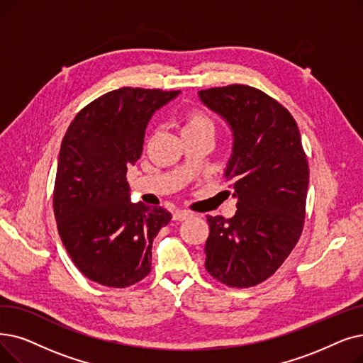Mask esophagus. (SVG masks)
I'll use <instances>...</instances> for the list:
<instances>
[{
	"label": "esophagus",
	"instance_id": "34e87169",
	"mask_svg": "<svg viewBox=\"0 0 363 363\" xmlns=\"http://www.w3.org/2000/svg\"><path fill=\"white\" fill-rule=\"evenodd\" d=\"M191 215H193L191 212L178 209V211H175V213H173V219H175V220H184V219H186V218H190Z\"/></svg>",
	"mask_w": 363,
	"mask_h": 363
}]
</instances>
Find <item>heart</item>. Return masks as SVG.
Listing matches in <instances>:
<instances>
[{
    "label": "heart",
    "mask_w": 363,
    "mask_h": 363,
    "mask_svg": "<svg viewBox=\"0 0 363 363\" xmlns=\"http://www.w3.org/2000/svg\"><path fill=\"white\" fill-rule=\"evenodd\" d=\"M203 128H211V121L203 113L197 111V109H191L188 111L184 120V129L182 130H191V129H203Z\"/></svg>",
    "instance_id": "heart-1"
}]
</instances>
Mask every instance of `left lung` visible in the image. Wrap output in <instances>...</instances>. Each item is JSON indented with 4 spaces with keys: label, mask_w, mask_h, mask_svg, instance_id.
<instances>
[{
    "label": "left lung",
    "mask_w": 363,
    "mask_h": 363,
    "mask_svg": "<svg viewBox=\"0 0 363 363\" xmlns=\"http://www.w3.org/2000/svg\"><path fill=\"white\" fill-rule=\"evenodd\" d=\"M201 102L233 130L225 169L238 211L208 215V273L231 288H250L273 276L303 233L308 162L296 121L259 89L230 84L200 90Z\"/></svg>",
    "instance_id": "left-lung-1"
}]
</instances>
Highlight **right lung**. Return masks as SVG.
<instances>
[{
  "label": "right lung",
  "instance_id": "right-lung-1",
  "mask_svg": "<svg viewBox=\"0 0 363 363\" xmlns=\"http://www.w3.org/2000/svg\"><path fill=\"white\" fill-rule=\"evenodd\" d=\"M178 94L108 91L75 116L62 140L53 190L57 231L77 269L99 285L125 288L151 272L152 240L172 215L130 203L125 173L143 154L151 116Z\"/></svg>",
  "mask_w": 363,
  "mask_h": 363
}]
</instances>
